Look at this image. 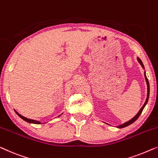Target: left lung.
I'll use <instances>...</instances> for the list:
<instances>
[{"label": "left lung", "instance_id": "obj_1", "mask_svg": "<svg viewBox=\"0 0 158 158\" xmlns=\"http://www.w3.org/2000/svg\"><path fill=\"white\" fill-rule=\"evenodd\" d=\"M137 60H138V63L140 64V65L142 66V68H143V69H144V70H145V67H144V65H143V62H142V60H141L139 58H137ZM144 75H145V81H146V83H147V87H148V93H147V98H146V100H145V103H144V105H143V107H141L140 110L138 111V113H137L136 115H135L134 117L131 119V120H130L127 121V122H125V123H123V124H121V125H118V126H116V127H118V128H123V127H127V126H128V125H131L132 123H133L135 122V120H137V119H138V118H139V116L140 115V114L142 113V112H143V110L144 107H145V106H146V105H147V103H148V99H149V95H150V84H149V81H148V77H147V76H146L145 71L144 72ZM106 124H107V123H106ZM107 125H109V124H107Z\"/></svg>", "mask_w": 158, "mask_h": 158}]
</instances>
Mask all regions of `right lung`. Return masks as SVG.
Here are the masks:
<instances>
[{
	"instance_id": "obj_1",
	"label": "right lung",
	"mask_w": 158,
	"mask_h": 158,
	"mask_svg": "<svg viewBox=\"0 0 158 158\" xmlns=\"http://www.w3.org/2000/svg\"><path fill=\"white\" fill-rule=\"evenodd\" d=\"M15 110V113L17 114V115L19 116V117L20 118H22L23 120H25V121H26V122H28V123H33V124H42V123L40 122V121H38V120H33V119H29V118H26V117H24V116H23V115H20V114H19L18 113V112L15 110ZM63 113H62V114H60V115H58V117H60V116L61 115H63Z\"/></svg>"
}]
</instances>
